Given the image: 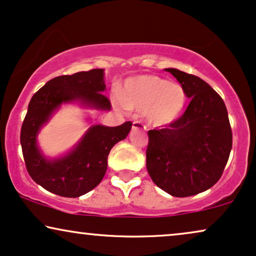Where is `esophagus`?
I'll return each mask as SVG.
<instances>
[{
	"label": "esophagus",
	"mask_w": 256,
	"mask_h": 256,
	"mask_svg": "<svg viewBox=\"0 0 256 256\" xmlns=\"http://www.w3.org/2000/svg\"><path fill=\"white\" fill-rule=\"evenodd\" d=\"M132 128H134V130H146V125L139 120H134V124H132Z\"/></svg>",
	"instance_id": "esophagus-1"
}]
</instances>
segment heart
Returning a JSON list of instances; mask_svg holds the SVG:
<instances>
[{
	"label": "heart",
	"mask_w": 256,
	"mask_h": 256,
	"mask_svg": "<svg viewBox=\"0 0 256 256\" xmlns=\"http://www.w3.org/2000/svg\"><path fill=\"white\" fill-rule=\"evenodd\" d=\"M128 108L145 111L151 124L168 125L178 118L186 105V90L178 84L156 76H140L128 80L122 90Z\"/></svg>",
	"instance_id": "1"
}]
</instances>
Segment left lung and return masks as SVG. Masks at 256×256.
<instances>
[{
	"instance_id": "obj_1",
	"label": "left lung",
	"mask_w": 256,
	"mask_h": 256,
	"mask_svg": "<svg viewBox=\"0 0 256 256\" xmlns=\"http://www.w3.org/2000/svg\"><path fill=\"white\" fill-rule=\"evenodd\" d=\"M178 80L190 102L180 118L150 130L146 169L162 190L176 197L203 192L221 178L232 145L224 102L192 74L166 68Z\"/></svg>"
}]
</instances>
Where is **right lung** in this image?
Returning a JSON list of instances; mask_svg holds the SVG:
<instances>
[{"mask_svg":"<svg viewBox=\"0 0 256 256\" xmlns=\"http://www.w3.org/2000/svg\"><path fill=\"white\" fill-rule=\"evenodd\" d=\"M104 70H90L53 78L32 96L21 128V146L29 176L50 192L64 197H79L102 182L108 170L110 151L131 130L132 122L108 128L94 125L79 145L60 160L48 162L41 156L36 134L50 114L62 102L80 100L100 110H111L104 96Z\"/></svg>","mask_w":256,"mask_h":256,"instance_id":"1","label":"right lung"}]
</instances>
